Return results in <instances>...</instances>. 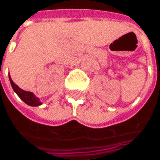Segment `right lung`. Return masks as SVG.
Wrapping results in <instances>:
<instances>
[{"label": "right lung", "instance_id": "add662e5", "mask_svg": "<svg viewBox=\"0 0 160 160\" xmlns=\"http://www.w3.org/2000/svg\"><path fill=\"white\" fill-rule=\"evenodd\" d=\"M9 78H10V82H11V84H12L14 92L19 95V97L24 102H26L27 104L30 105V106H38V105H40L41 104V102H39V99L34 95V93H32L31 92H27V91H24V90L20 89L17 84H14V82L12 80L10 75H9Z\"/></svg>", "mask_w": 160, "mask_h": 160}]
</instances>
